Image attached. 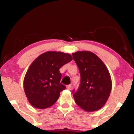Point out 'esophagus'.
<instances>
[{
    "instance_id": "1",
    "label": "esophagus",
    "mask_w": 134,
    "mask_h": 134,
    "mask_svg": "<svg viewBox=\"0 0 134 134\" xmlns=\"http://www.w3.org/2000/svg\"><path fill=\"white\" fill-rule=\"evenodd\" d=\"M66 88H67L68 90H71V88H72L71 86V85H68V86H66Z\"/></svg>"
}]
</instances>
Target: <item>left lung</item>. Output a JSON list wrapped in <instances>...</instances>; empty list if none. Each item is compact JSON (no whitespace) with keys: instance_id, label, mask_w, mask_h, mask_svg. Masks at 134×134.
Instances as JSON below:
<instances>
[{"instance_id":"8db88e82","label":"left lung","mask_w":134,"mask_h":134,"mask_svg":"<svg viewBox=\"0 0 134 134\" xmlns=\"http://www.w3.org/2000/svg\"><path fill=\"white\" fill-rule=\"evenodd\" d=\"M79 68L81 80L73 96L83 110L93 112L106 104L112 88V81L107 68L99 57L88 51L72 53Z\"/></svg>"}]
</instances>
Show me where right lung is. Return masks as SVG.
<instances>
[{"mask_svg": "<svg viewBox=\"0 0 134 134\" xmlns=\"http://www.w3.org/2000/svg\"><path fill=\"white\" fill-rule=\"evenodd\" d=\"M72 60L71 55L60 51H47L37 57L30 65L24 79L23 86L28 101L35 108L44 109L57 101L61 91L59 69Z\"/></svg>", "mask_w": 134, "mask_h": 134, "instance_id": "1", "label": "right lung"}]
</instances>
